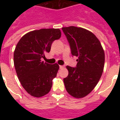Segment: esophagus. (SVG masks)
I'll return each instance as SVG.
<instances>
[{
  "label": "esophagus",
  "instance_id": "1",
  "mask_svg": "<svg viewBox=\"0 0 120 120\" xmlns=\"http://www.w3.org/2000/svg\"><path fill=\"white\" fill-rule=\"evenodd\" d=\"M64 65H60V69H64Z\"/></svg>",
  "mask_w": 120,
  "mask_h": 120
}]
</instances>
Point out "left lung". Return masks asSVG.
Segmentation results:
<instances>
[{"instance_id": "1", "label": "left lung", "mask_w": 120, "mask_h": 120, "mask_svg": "<svg viewBox=\"0 0 120 120\" xmlns=\"http://www.w3.org/2000/svg\"><path fill=\"white\" fill-rule=\"evenodd\" d=\"M69 43L71 54L78 56L76 68L66 66L69 75L64 78L68 93L83 98L94 89L103 73L105 53L100 42L92 32L82 27L62 28Z\"/></svg>"}]
</instances>
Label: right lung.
<instances>
[{"label": "right lung", "instance_id": "add662e5", "mask_svg": "<svg viewBox=\"0 0 120 120\" xmlns=\"http://www.w3.org/2000/svg\"><path fill=\"white\" fill-rule=\"evenodd\" d=\"M60 37L59 29H41L24 34L17 44L15 68L21 85L30 95L40 98L51 90L59 65L47 64L42 59L50 51L53 41Z\"/></svg>", "mask_w": 120, "mask_h": 120}]
</instances>
